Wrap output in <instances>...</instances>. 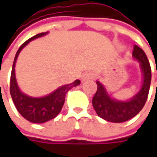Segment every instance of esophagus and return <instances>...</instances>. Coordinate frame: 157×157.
<instances>
[{
  "label": "esophagus",
  "mask_w": 157,
  "mask_h": 157,
  "mask_svg": "<svg viewBox=\"0 0 157 157\" xmlns=\"http://www.w3.org/2000/svg\"><path fill=\"white\" fill-rule=\"evenodd\" d=\"M94 76V73H93L92 71H86V72L83 73V75L81 76V80L82 81H86V80H87V79L93 78Z\"/></svg>",
  "instance_id": "esophagus-1"
}]
</instances>
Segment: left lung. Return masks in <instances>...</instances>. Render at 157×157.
<instances>
[{
  "label": "left lung",
  "mask_w": 157,
  "mask_h": 157,
  "mask_svg": "<svg viewBox=\"0 0 157 157\" xmlns=\"http://www.w3.org/2000/svg\"><path fill=\"white\" fill-rule=\"evenodd\" d=\"M133 57L140 63L143 78L140 91L130 100H118L112 98L105 86L100 81H96L98 88L93 98V105L97 114L107 121L121 123L135 117L148 99L151 82V68L148 57L137 45L134 46Z\"/></svg>",
  "instance_id": "8db88e82"
}]
</instances>
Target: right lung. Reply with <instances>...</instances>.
Segmentation results:
<instances>
[{
	"mask_svg": "<svg viewBox=\"0 0 157 157\" xmlns=\"http://www.w3.org/2000/svg\"><path fill=\"white\" fill-rule=\"evenodd\" d=\"M48 32L37 34L32 36L31 38L28 39L25 43H23L20 46V48L18 49L15 54L12 71H11V77H10V94L15 107L17 111L21 113L22 117L33 123H44L46 121L56 117L63 107L65 95L68 93V91L80 84V80L77 79L71 84L58 87L54 92H52V94L40 98L30 97L27 94H23L19 89L15 78V63L18 55L30 41L44 36Z\"/></svg>",
	"mask_w": 157,
	"mask_h": 157,
	"instance_id": "1",
	"label": "right lung"
}]
</instances>
